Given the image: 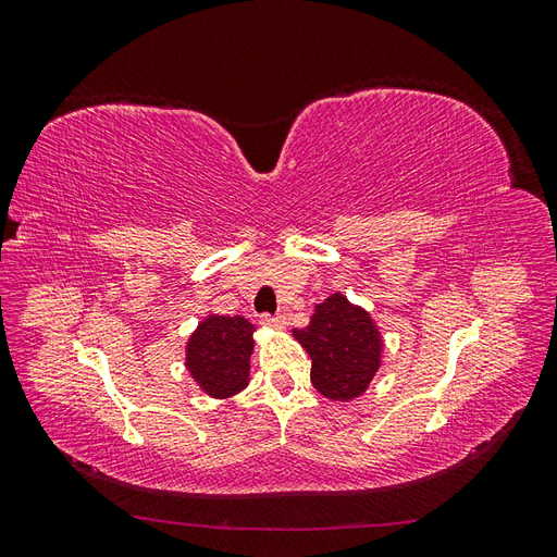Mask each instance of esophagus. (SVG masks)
<instances>
[{
	"mask_svg": "<svg viewBox=\"0 0 557 557\" xmlns=\"http://www.w3.org/2000/svg\"><path fill=\"white\" fill-rule=\"evenodd\" d=\"M260 323L264 325V327H272V330H283L285 327V323H288V320H285V315H262L260 318Z\"/></svg>",
	"mask_w": 557,
	"mask_h": 557,
	"instance_id": "esophagus-1",
	"label": "esophagus"
}]
</instances>
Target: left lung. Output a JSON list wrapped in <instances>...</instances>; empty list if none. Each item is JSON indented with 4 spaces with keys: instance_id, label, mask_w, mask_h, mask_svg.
Here are the masks:
<instances>
[{
    "instance_id": "8db88e82",
    "label": "left lung",
    "mask_w": 557,
    "mask_h": 557,
    "mask_svg": "<svg viewBox=\"0 0 557 557\" xmlns=\"http://www.w3.org/2000/svg\"><path fill=\"white\" fill-rule=\"evenodd\" d=\"M293 336L311 358V383L332 401L360 397L376 376L383 339L374 318L346 295L334 293L313 309L305 330Z\"/></svg>"
}]
</instances>
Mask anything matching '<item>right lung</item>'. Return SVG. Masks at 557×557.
Returning <instances> with one entry per match:
<instances>
[{
  "mask_svg": "<svg viewBox=\"0 0 557 557\" xmlns=\"http://www.w3.org/2000/svg\"><path fill=\"white\" fill-rule=\"evenodd\" d=\"M252 327L242 315L209 313L185 344V369L209 397L227 399L250 381Z\"/></svg>",
  "mask_w": 557,
  "mask_h": 557,
  "instance_id": "obj_1",
  "label": "right lung"
}]
</instances>
